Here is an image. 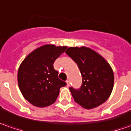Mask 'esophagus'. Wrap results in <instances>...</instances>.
<instances>
[{"label":"esophagus","instance_id":"34e87169","mask_svg":"<svg viewBox=\"0 0 131 131\" xmlns=\"http://www.w3.org/2000/svg\"><path fill=\"white\" fill-rule=\"evenodd\" d=\"M66 83H67V86L69 87V86H70V80H67Z\"/></svg>","mask_w":131,"mask_h":131}]
</instances>
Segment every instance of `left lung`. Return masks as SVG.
<instances>
[{
  "label": "left lung",
  "mask_w": 131,
  "mask_h": 131,
  "mask_svg": "<svg viewBox=\"0 0 131 131\" xmlns=\"http://www.w3.org/2000/svg\"><path fill=\"white\" fill-rule=\"evenodd\" d=\"M66 53L79 67L83 84L79 89L70 88L74 100L85 109L106 102L114 86V73L110 64L99 53L88 47H70Z\"/></svg>",
  "instance_id": "8db88e82"
}]
</instances>
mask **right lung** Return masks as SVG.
Masks as SVG:
<instances>
[{"mask_svg": "<svg viewBox=\"0 0 131 131\" xmlns=\"http://www.w3.org/2000/svg\"><path fill=\"white\" fill-rule=\"evenodd\" d=\"M67 46L44 45L29 53L21 63L17 80L21 94L38 107H46L56 102L60 88L66 83L58 78L53 63Z\"/></svg>", "mask_w": 131, "mask_h": 131, "instance_id": "add662e5", "label": "right lung"}]
</instances>
